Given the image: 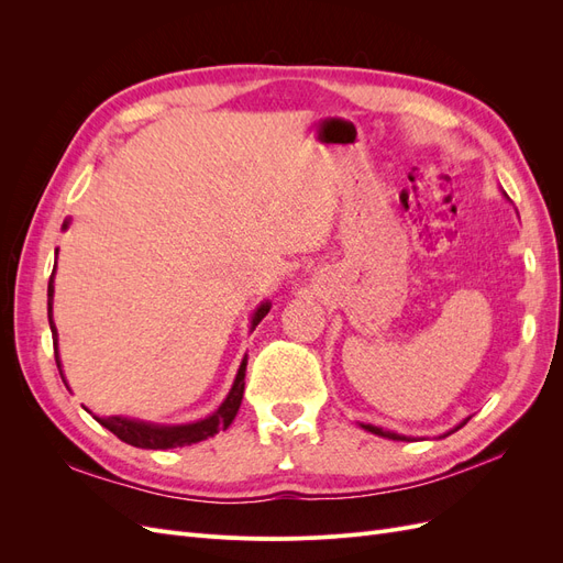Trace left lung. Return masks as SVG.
Returning <instances> with one entry per match:
<instances>
[{
	"mask_svg": "<svg viewBox=\"0 0 563 563\" xmlns=\"http://www.w3.org/2000/svg\"><path fill=\"white\" fill-rule=\"evenodd\" d=\"M470 420V418H467ZM467 420H463L460 424H455L453 430H449L446 434H441V439L444 437H449V434H453V432H457L460 428H463V424L467 422ZM362 428L366 430V432H371V434H378V437H385V439H395V441H413V437H406V434H397V432H389V430H383V428H376V424H364V422H360Z\"/></svg>",
	"mask_w": 563,
	"mask_h": 563,
	"instance_id": "8db88e82",
	"label": "left lung"
}]
</instances>
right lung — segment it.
Masks as SVG:
<instances>
[{
  "label": "right lung",
  "instance_id": "right-lung-1",
  "mask_svg": "<svg viewBox=\"0 0 563 563\" xmlns=\"http://www.w3.org/2000/svg\"><path fill=\"white\" fill-rule=\"evenodd\" d=\"M70 225V220H65L63 230H67ZM58 255V249H56ZM54 275H56V267L51 272V279H48V327H51V335H54V352H56V364L60 371V378L65 383L63 376V366H60V356H58V331H56V323H54ZM272 305L265 300L261 302L258 308H255L253 317H251V331L258 327L263 321V317L269 312ZM246 360L249 356L244 354V360L240 364V371H236V378L232 383V389L228 391L225 401L220 404L211 416H207L203 420H195V422H187V424H159V422H147V420H135V418H126V416H108V418H98L93 416L89 408L87 411L103 424L106 430H110L114 437H119L126 444L135 446V449H176V446H190L197 444V441L209 439L218 432L228 430L236 411H240L242 406V397H244V376H246ZM67 387V383H65Z\"/></svg>",
  "mask_w": 563,
  "mask_h": 563
}]
</instances>
